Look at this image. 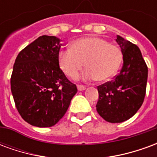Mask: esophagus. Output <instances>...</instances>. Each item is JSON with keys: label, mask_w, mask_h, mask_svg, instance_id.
I'll list each match as a JSON object with an SVG mask.
<instances>
[{"label": "esophagus", "mask_w": 157, "mask_h": 157, "mask_svg": "<svg viewBox=\"0 0 157 157\" xmlns=\"http://www.w3.org/2000/svg\"><path fill=\"white\" fill-rule=\"evenodd\" d=\"M77 89H78L79 91H84L86 89V86L82 85H77Z\"/></svg>", "instance_id": "34e87169"}]
</instances>
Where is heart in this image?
<instances>
[{"mask_svg": "<svg viewBox=\"0 0 157 157\" xmlns=\"http://www.w3.org/2000/svg\"><path fill=\"white\" fill-rule=\"evenodd\" d=\"M59 65L65 75L77 77L87 67L85 77L108 81L115 75L122 61V52L118 46L98 37H85L73 41L71 48L61 49L58 55Z\"/></svg>", "mask_w": 157, "mask_h": 157, "instance_id": "obj_1", "label": "heart"}]
</instances>
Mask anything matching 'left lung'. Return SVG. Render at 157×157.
I'll use <instances>...</instances> for the list:
<instances>
[{
	"instance_id": "1",
	"label": "left lung",
	"mask_w": 157,
	"mask_h": 157,
	"mask_svg": "<svg viewBox=\"0 0 157 157\" xmlns=\"http://www.w3.org/2000/svg\"><path fill=\"white\" fill-rule=\"evenodd\" d=\"M124 64L111 82L98 86L97 111L109 123H122L135 115L144 102L148 68L137 45L117 35Z\"/></svg>"
}]
</instances>
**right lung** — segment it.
I'll return each mask as SVG.
<instances>
[{
	"mask_svg": "<svg viewBox=\"0 0 157 157\" xmlns=\"http://www.w3.org/2000/svg\"><path fill=\"white\" fill-rule=\"evenodd\" d=\"M61 45L55 36H40L19 53L13 65L11 90L16 108L36 127L56 124L77 92L59 68Z\"/></svg>",
	"mask_w": 157,
	"mask_h": 157,
	"instance_id": "1",
	"label": "right lung"
}]
</instances>
